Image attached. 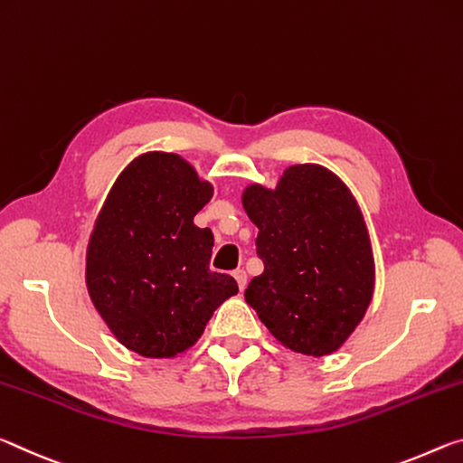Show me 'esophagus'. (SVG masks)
I'll use <instances>...</instances> for the list:
<instances>
[{
  "instance_id": "1",
  "label": "esophagus",
  "mask_w": 463,
  "mask_h": 463,
  "mask_svg": "<svg viewBox=\"0 0 463 463\" xmlns=\"http://www.w3.org/2000/svg\"><path fill=\"white\" fill-rule=\"evenodd\" d=\"M233 279H236V281H238L240 291H244V289H246V283H248V275H246V270H244V269L233 270Z\"/></svg>"
}]
</instances>
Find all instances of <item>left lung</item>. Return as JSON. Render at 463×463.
I'll list each match as a JSON object with an SVG mask.
<instances>
[{
  "label": "left lung",
  "instance_id": "obj_1",
  "mask_svg": "<svg viewBox=\"0 0 463 463\" xmlns=\"http://www.w3.org/2000/svg\"><path fill=\"white\" fill-rule=\"evenodd\" d=\"M259 227L262 275L244 298L279 343L324 357L338 351L373 298L375 267L354 196L324 165L298 164L277 188L250 184L241 194Z\"/></svg>",
  "mask_w": 463,
  "mask_h": 463
}]
</instances>
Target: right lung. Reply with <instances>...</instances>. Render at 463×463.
I'll return each mask as SVG.
<instances>
[{"instance_id": "1", "label": "right lung", "mask_w": 463, "mask_h": 463, "mask_svg": "<svg viewBox=\"0 0 463 463\" xmlns=\"http://www.w3.org/2000/svg\"><path fill=\"white\" fill-rule=\"evenodd\" d=\"M213 186L176 154L149 151L120 172L90 236L86 285L94 307L128 351L184 353L236 279L209 270L213 233L194 225Z\"/></svg>"}]
</instances>
